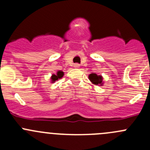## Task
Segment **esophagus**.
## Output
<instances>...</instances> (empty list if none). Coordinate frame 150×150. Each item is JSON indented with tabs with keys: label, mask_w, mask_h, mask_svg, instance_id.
<instances>
[{
	"label": "esophagus",
	"mask_w": 150,
	"mask_h": 150,
	"mask_svg": "<svg viewBox=\"0 0 150 150\" xmlns=\"http://www.w3.org/2000/svg\"><path fill=\"white\" fill-rule=\"evenodd\" d=\"M74 67H75V68H79L80 67V64H74Z\"/></svg>",
	"instance_id": "34e87169"
}]
</instances>
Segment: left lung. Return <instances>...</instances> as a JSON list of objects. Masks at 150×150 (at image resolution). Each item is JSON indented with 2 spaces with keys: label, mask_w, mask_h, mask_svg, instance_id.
I'll list each match as a JSON object with an SVG mask.
<instances>
[{
  "label": "left lung",
  "mask_w": 150,
  "mask_h": 150,
  "mask_svg": "<svg viewBox=\"0 0 150 150\" xmlns=\"http://www.w3.org/2000/svg\"><path fill=\"white\" fill-rule=\"evenodd\" d=\"M88 78L91 82L93 85H98L99 86H103V78H102V75H98L97 74L94 73V72H92V73H91L88 75Z\"/></svg>",
  "instance_id": "8db88e82"
}]
</instances>
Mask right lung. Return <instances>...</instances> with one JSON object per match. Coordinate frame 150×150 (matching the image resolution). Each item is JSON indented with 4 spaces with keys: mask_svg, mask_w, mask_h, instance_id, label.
Instances as JSON below:
<instances>
[{
    "mask_svg": "<svg viewBox=\"0 0 150 150\" xmlns=\"http://www.w3.org/2000/svg\"><path fill=\"white\" fill-rule=\"evenodd\" d=\"M64 76V72L62 70H58L56 74H53L51 77V83L56 82V81H58L59 79H61Z\"/></svg>",
    "mask_w": 150,
    "mask_h": 150,
    "instance_id": "right-lung-1",
    "label": "right lung"
}]
</instances>
